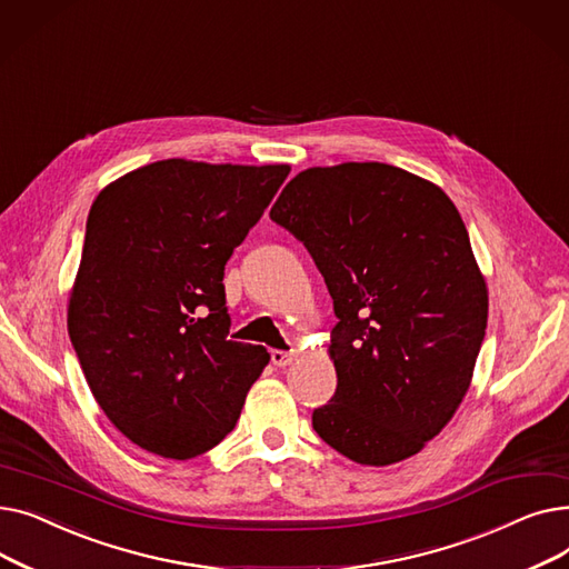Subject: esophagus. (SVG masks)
Masks as SVG:
<instances>
[{"instance_id": "34e87169", "label": "esophagus", "mask_w": 569, "mask_h": 569, "mask_svg": "<svg viewBox=\"0 0 569 569\" xmlns=\"http://www.w3.org/2000/svg\"><path fill=\"white\" fill-rule=\"evenodd\" d=\"M292 360H295V352H288V350H272V362H274L277 367H288V365H292Z\"/></svg>"}]
</instances>
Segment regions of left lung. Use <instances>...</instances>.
Wrapping results in <instances>:
<instances>
[{
    "mask_svg": "<svg viewBox=\"0 0 569 569\" xmlns=\"http://www.w3.org/2000/svg\"><path fill=\"white\" fill-rule=\"evenodd\" d=\"M269 219L305 242L339 318L316 433L362 466L417 455L463 401L487 330L459 209L412 172L350 161L295 174Z\"/></svg>",
    "mask_w": 569,
    "mask_h": 569,
    "instance_id": "1",
    "label": "left lung"
}]
</instances>
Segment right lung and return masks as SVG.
I'll use <instances>...</instances> for the list:
<instances>
[{
	"mask_svg": "<svg viewBox=\"0 0 569 569\" xmlns=\"http://www.w3.org/2000/svg\"><path fill=\"white\" fill-rule=\"evenodd\" d=\"M288 172L166 159L89 209L69 337L97 403L142 450L184 461L234 429L269 352L228 339L223 269Z\"/></svg>",
	"mask_w": 569,
	"mask_h": 569,
	"instance_id": "obj_1",
	"label": "right lung"
}]
</instances>
